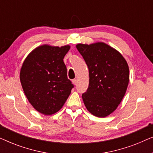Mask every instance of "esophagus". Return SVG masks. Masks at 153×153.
<instances>
[{"label":"esophagus","mask_w":153,"mask_h":153,"mask_svg":"<svg viewBox=\"0 0 153 153\" xmlns=\"http://www.w3.org/2000/svg\"><path fill=\"white\" fill-rule=\"evenodd\" d=\"M72 83H74V85H76V84H77V80H76V79H73V80H72Z\"/></svg>","instance_id":"1"}]
</instances>
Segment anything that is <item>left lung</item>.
I'll list each match as a JSON object with an SVG mask.
<instances>
[{"label": "left lung", "mask_w": 153, "mask_h": 153, "mask_svg": "<svg viewBox=\"0 0 153 153\" xmlns=\"http://www.w3.org/2000/svg\"><path fill=\"white\" fill-rule=\"evenodd\" d=\"M76 49L89 70L83 103L94 116H107L116 109L126 93L129 79L127 62L117 50L103 42L79 44Z\"/></svg>", "instance_id": "left-lung-1"}]
</instances>
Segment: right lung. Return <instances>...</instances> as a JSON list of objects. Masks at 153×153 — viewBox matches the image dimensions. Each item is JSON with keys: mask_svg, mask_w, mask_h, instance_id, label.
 Masks as SVG:
<instances>
[{"mask_svg": "<svg viewBox=\"0 0 153 153\" xmlns=\"http://www.w3.org/2000/svg\"><path fill=\"white\" fill-rule=\"evenodd\" d=\"M69 45H42L35 49L25 59L20 81L27 99L41 114L51 115L64 105L74 88L67 76L63 58Z\"/></svg>", "mask_w": 153, "mask_h": 153, "instance_id": "1", "label": "right lung"}]
</instances>
